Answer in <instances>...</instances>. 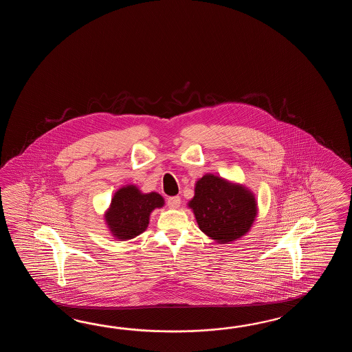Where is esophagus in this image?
<instances>
[{
	"mask_svg": "<svg viewBox=\"0 0 352 352\" xmlns=\"http://www.w3.org/2000/svg\"><path fill=\"white\" fill-rule=\"evenodd\" d=\"M179 204H181V199H179V196H171V197L167 199V205H168V208H171V209H177L179 206Z\"/></svg>",
	"mask_w": 352,
	"mask_h": 352,
	"instance_id": "obj_1",
	"label": "esophagus"
}]
</instances>
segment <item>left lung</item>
<instances>
[{
	"label": "left lung",
	"instance_id": "1",
	"mask_svg": "<svg viewBox=\"0 0 352 352\" xmlns=\"http://www.w3.org/2000/svg\"><path fill=\"white\" fill-rule=\"evenodd\" d=\"M188 206L200 230L221 244L245 235L256 217L254 195L247 187L211 173L196 182L194 199Z\"/></svg>",
	"mask_w": 352,
	"mask_h": 352
}]
</instances>
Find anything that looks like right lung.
Segmentation results:
<instances>
[{"label": "right lung", "mask_w": 352, "mask_h": 352, "mask_svg": "<svg viewBox=\"0 0 352 352\" xmlns=\"http://www.w3.org/2000/svg\"><path fill=\"white\" fill-rule=\"evenodd\" d=\"M164 197L157 192L142 194L133 185L120 188L113 196L105 221L113 236L128 240L144 232L148 226L150 214L164 206Z\"/></svg>", "instance_id": "1"}]
</instances>
